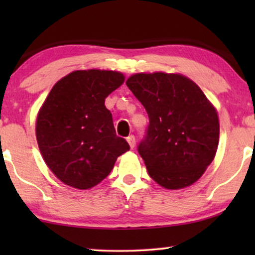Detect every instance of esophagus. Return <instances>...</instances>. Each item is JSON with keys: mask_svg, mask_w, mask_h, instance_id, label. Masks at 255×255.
I'll list each match as a JSON object with an SVG mask.
<instances>
[{"mask_svg": "<svg viewBox=\"0 0 255 255\" xmlns=\"http://www.w3.org/2000/svg\"><path fill=\"white\" fill-rule=\"evenodd\" d=\"M127 140H128V145H130V147L131 148H134V146H135V138H134V135H128V137L127 138Z\"/></svg>", "mask_w": 255, "mask_h": 255, "instance_id": "obj_1", "label": "esophagus"}]
</instances>
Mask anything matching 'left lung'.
Here are the masks:
<instances>
[{
    "label": "left lung",
    "mask_w": 255,
    "mask_h": 255,
    "mask_svg": "<svg viewBox=\"0 0 255 255\" xmlns=\"http://www.w3.org/2000/svg\"><path fill=\"white\" fill-rule=\"evenodd\" d=\"M149 124L138 145L148 175L167 189L200 179L216 155L219 122L196 83L180 74L139 73L127 81Z\"/></svg>",
    "instance_id": "obj_1"
}]
</instances>
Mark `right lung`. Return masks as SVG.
I'll list each match as a JSON object with an SVG mask.
<instances>
[{
    "mask_svg": "<svg viewBox=\"0 0 255 255\" xmlns=\"http://www.w3.org/2000/svg\"><path fill=\"white\" fill-rule=\"evenodd\" d=\"M124 82L122 73L75 71L55 83L37 117L43 158L67 186L89 189L109 175L117 158L130 149L116 135L107 96Z\"/></svg>",
    "mask_w": 255,
    "mask_h": 255,
    "instance_id": "add662e5",
    "label": "right lung"
}]
</instances>
